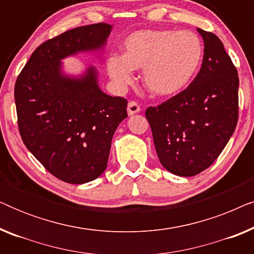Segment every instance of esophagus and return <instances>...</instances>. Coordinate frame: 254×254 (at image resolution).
I'll list each match as a JSON object with an SVG mask.
<instances>
[{"mask_svg": "<svg viewBox=\"0 0 254 254\" xmlns=\"http://www.w3.org/2000/svg\"><path fill=\"white\" fill-rule=\"evenodd\" d=\"M127 112L128 116H134V114L140 112V106H138V104L136 102H129L128 103Z\"/></svg>", "mask_w": 254, "mask_h": 254, "instance_id": "34e87169", "label": "esophagus"}]
</instances>
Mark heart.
<instances>
[{
  "instance_id": "1",
  "label": "heart",
  "mask_w": 254,
  "mask_h": 254,
  "mask_svg": "<svg viewBox=\"0 0 254 254\" xmlns=\"http://www.w3.org/2000/svg\"><path fill=\"white\" fill-rule=\"evenodd\" d=\"M124 55L107 59L110 77L120 88L133 81L134 69H143L145 89L158 97L173 96L186 88L202 60L203 47L190 31L140 30L126 38Z\"/></svg>"
}]
</instances>
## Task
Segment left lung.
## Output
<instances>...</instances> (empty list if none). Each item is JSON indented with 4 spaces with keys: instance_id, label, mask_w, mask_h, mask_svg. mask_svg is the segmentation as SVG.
<instances>
[{
    "instance_id": "8db88e82",
    "label": "left lung",
    "mask_w": 254,
    "mask_h": 254,
    "mask_svg": "<svg viewBox=\"0 0 254 254\" xmlns=\"http://www.w3.org/2000/svg\"><path fill=\"white\" fill-rule=\"evenodd\" d=\"M196 30L204 44L199 74L184 91L145 111L159 162L180 177L209 168L238 120L237 69L218 37Z\"/></svg>"
}]
</instances>
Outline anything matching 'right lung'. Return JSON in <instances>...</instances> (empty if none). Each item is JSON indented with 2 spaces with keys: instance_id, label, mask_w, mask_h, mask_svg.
<instances>
[{
  "instance_id": "1",
  "label": "right lung",
  "mask_w": 254,
  "mask_h": 254,
  "mask_svg": "<svg viewBox=\"0 0 254 254\" xmlns=\"http://www.w3.org/2000/svg\"><path fill=\"white\" fill-rule=\"evenodd\" d=\"M112 26L75 27L45 41L31 55L15 84L18 128L24 144L62 182L85 184L105 171L111 142L127 118V100L102 91L98 71H64L62 60L103 52Z\"/></svg>"
}]
</instances>
